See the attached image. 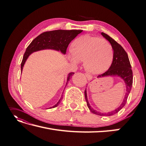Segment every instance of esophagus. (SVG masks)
I'll return each mask as SVG.
<instances>
[{"mask_svg":"<svg viewBox=\"0 0 146 146\" xmlns=\"http://www.w3.org/2000/svg\"><path fill=\"white\" fill-rule=\"evenodd\" d=\"M85 75H86V78H88V80H90L92 78V76L91 75V74H89L88 73H86Z\"/></svg>","mask_w":146,"mask_h":146,"instance_id":"1","label":"esophagus"}]
</instances>
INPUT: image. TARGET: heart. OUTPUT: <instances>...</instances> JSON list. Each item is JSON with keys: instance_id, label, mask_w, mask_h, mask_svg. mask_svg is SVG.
<instances>
[{"instance_id": "1", "label": "heart", "mask_w": 146, "mask_h": 146, "mask_svg": "<svg viewBox=\"0 0 146 146\" xmlns=\"http://www.w3.org/2000/svg\"><path fill=\"white\" fill-rule=\"evenodd\" d=\"M113 49L105 39L85 35L74 41L69 58L73 62L83 61L85 70L95 74L105 72L110 66L113 59Z\"/></svg>"}]
</instances>
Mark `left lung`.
Masks as SVG:
<instances>
[{
  "instance_id": "left-lung-1",
  "label": "left lung",
  "mask_w": 146,
  "mask_h": 146,
  "mask_svg": "<svg viewBox=\"0 0 146 146\" xmlns=\"http://www.w3.org/2000/svg\"><path fill=\"white\" fill-rule=\"evenodd\" d=\"M101 35L107 40H109V42L111 44L113 49L114 55L113 61H112L111 65L110 66L109 70L103 74H99L98 77L99 78L107 76H118L121 77L126 83V92L125 94V98L123 99V102L121 104L120 106L118 107L117 109H116L115 110L108 112V113H100V112L96 111L92 109L91 106L89 105V103L88 102L86 89L84 91V96L86 101L87 102V106L92 113L100 116H111L118 113L125 106L127 99H128L129 92L131 90L133 76L131 70V66L130 64L128 56L126 51L124 50V48L121 47L120 44H119L117 42H116L113 39H112L111 37L106 34V33H101Z\"/></svg>"
}]
</instances>
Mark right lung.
<instances>
[{
    "label": "right lung",
    "instance_id": "obj_1",
    "mask_svg": "<svg viewBox=\"0 0 146 146\" xmlns=\"http://www.w3.org/2000/svg\"><path fill=\"white\" fill-rule=\"evenodd\" d=\"M82 31L83 30H62V29H58V30L44 32L42 34H40L36 37L27 48L21 63V72H22L25 63L29 55L34 52L43 49H54L58 51L60 50L63 54H65L66 48L71 41L75 38V37ZM73 74V72L69 73L68 76L67 78L66 84ZM62 98L63 97H61L57 104H55V106L52 107V108L56 107L58 106ZM50 108L52 109V107Z\"/></svg>",
    "mask_w": 146,
    "mask_h": 146
}]
</instances>
